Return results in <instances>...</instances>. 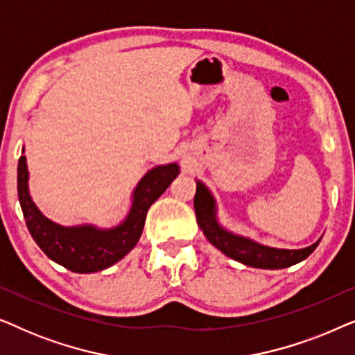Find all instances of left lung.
<instances>
[{
    "label": "left lung",
    "mask_w": 355,
    "mask_h": 355,
    "mask_svg": "<svg viewBox=\"0 0 355 355\" xmlns=\"http://www.w3.org/2000/svg\"><path fill=\"white\" fill-rule=\"evenodd\" d=\"M193 208H196L197 225L200 226V230L203 231L207 239L225 255L231 257V259L241 261V263L247 266H254V268H288V266H293L307 259L317 249L320 242L317 241L315 244L305 247V249L288 250L261 245L259 242L247 239V237L232 234V232L226 231L225 227L218 225L215 200H213L210 191L200 181H197Z\"/></svg>",
    "instance_id": "left-lung-1"
}]
</instances>
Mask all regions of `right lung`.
I'll list each match as a JSON object with an SVG mask.
<instances>
[{"instance_id": "1", "label": "right lung", "mask_w": 355, "mask_h": 355, "mask_svg": "<svg viewBox=\"0 0 355 355\" xmlns=\"http://www.w3.org/2000/svg\"><path fill=\"white\" fill-rule=\"evenodd\" d=\"M178 174L176 163L150 169L135 187L129 215L111 230H98L92 225L60 226L43 216L28 193V169L24 155L17 164V193L28 231L48 259L74 273H95L114 265L134 249L144 231L150 205Z\"/></svg>"}]
</instances>
